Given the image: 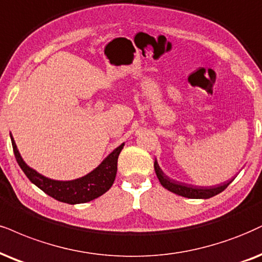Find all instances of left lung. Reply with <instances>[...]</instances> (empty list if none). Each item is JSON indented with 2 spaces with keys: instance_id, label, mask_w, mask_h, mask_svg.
<instances>
[{
  "instance_id": "1",
  "label": "left lung",
  "mask_w": 262,
  "mask_h": 262,
  "mask_svg": "<svg viewBox=\"0 0 262 262\" xmlns=\"http://www.w3.org/2000/svg\"><path fill=\"white\" fill-rule=\"evenodd\" d=\"M154 170H156L157 177L159 179V182L164 188H166L170 192L175 193V194L186 196V198H193V199H208L211 198L219 193H221L222 190L227 188V186L230 185V182H225L222 185L217 186H210V187H202V186H194V185H188V183L180 182V181L172 180L170 177H167L165 173L163 172V170L160 169L159 164L156 159L154 161Z\"/></svg>"
}]
</instances>
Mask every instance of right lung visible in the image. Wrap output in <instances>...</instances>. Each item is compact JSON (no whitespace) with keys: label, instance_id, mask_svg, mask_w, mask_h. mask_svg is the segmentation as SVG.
<instances>
[{"label":"right lung","instance_id":"right-lung-1","mask_svg":"<svg viewBox=\"0 0 262 262\" xmlns=\"http://www.w3.org/2000/svg\"><path fill=\"white\" fill-rule=\"evenodd\" d=\"M13 151H14L15 159H17L20 169L24 171L29 180L37 186L46 194L57 199L58 202L68 203V204H81V203L91 202V200L98 198L104 194L106 190L114 183L116 171H118V158L124 143L105 158L104 160L87 175L80 177V179L72 181H57L45 177L38 173L36 170L31 169L27 165L19 153L14 138L11 137Z\"/></svg>","mask_w":262,"mask_h":262}]
</instances>
